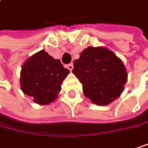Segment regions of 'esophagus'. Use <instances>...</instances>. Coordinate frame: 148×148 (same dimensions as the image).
Instances as JSON below:
<instances>
[{
	"instance_id": "34e87169",
	"label": "esophagus",
	"mask_w": 148,
	"mask_h": 148,
	"mask_svg": "<svg viewBox=\"0 0 148 148\" xmlns=\"http://www.w3.org/2000/svg\"><path fill=\"white\" fill-rule=\"evenodd\" d=\"M66 68H67V69H69L70 71H72V70H73V65L72 63L67 64V65H66Z\"/></svg>"
}]
</instances>
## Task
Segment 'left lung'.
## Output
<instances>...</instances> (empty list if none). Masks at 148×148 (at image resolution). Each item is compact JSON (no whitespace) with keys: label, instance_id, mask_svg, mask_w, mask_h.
I'll use <instances>...</instances> for the list:
<instances>
[{"label":"left lung","instance_id":"1","mask_svg":"<svg viewBox=\"0 0 148 148\" xmlns=\"http://www.w3.org/2000/svg\"><path fill=\"white\" fill-rule=\"evenodd\" d=\"M73 73L82 84L84 95L97 105H106L118 98L127 81L123 62L103 47L85 49L73 62Z\"/></svg>","mask_w":148,"mask_h":148}]
</instances>
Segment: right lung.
Masks as SVG:
<instances>
[{"mask_svg":"<svg viewBox=\"0 0 148 148\" xmlns=\"http://www.w3.org/2000/svg\"><path fill=\"white\" fill-rule=\"evenodd\" d=\"M69 73L59 60L44 50L29 57L21 72V88L38 104H49L61 90V83Z\"/></svg>","mask_w":148,"mask_h":148,"instance_id":"right-lung-1","label":"right lung"}]
</instances>
